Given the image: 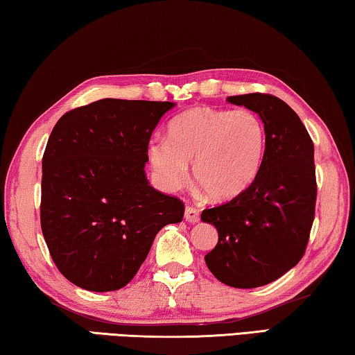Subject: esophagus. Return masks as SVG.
Wrapping results in <instances>:
<instances>
[{
  "instance_id": "1",
  "label": "esophagus",
  "mask_w": 355,
  "mask_h": 355,
  "mask_svg": "<svg viewBox=\"0 0 355 355\" xmlns=\"http://www.w3.org/2000/svg\"><path fill=\"white\" fill-rule=\"evenodd\" d=\"M184 218L190 223L200 222V211L193 206H187V207H185V212H184Z\"/></svg>"
}]
</instances>
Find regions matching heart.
Segmentation results:
<instances>
[{
  "mask_svg": "<svg viewBox=\"0 0 355 355\" xmlns=\"http://www.w3.org/2000/svg\"><path fill=\"white\" fill-rule=\"evenodd\" d=\"M266 144L264 123L252 110L195 107L168 124L166 143H150L148 155L166 190L184 187L191 164L193 181L211 198L225 201L257 179Z\"/></svg>",
  "mask_w": 355,
  "mask_h": 355,
  "instance_id": "heart-1",
  "label": "heart"
}]
</instances>
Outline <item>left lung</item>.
Here are the masks:
<instances>
[{
    "label": "left lung",
    "mask_w": 355,
    "mask_h": 355,
    "mask_svg": "<svg viewBox=\"0 0 355 355\" xmlns=\"http://www.w3.org/2000/svg\"><path fill=\"white\" fill-rule=\"evenodd\" d=\"M258 113L266 155L258 176L241 195L205 209L218 242L205 259L214 277L232 288H258L286 274L304 257L315 220V146L294 110L270 94L228 97Z\"/></svg>",
    "instance_id": "left-lung-1"
}]
</instances>
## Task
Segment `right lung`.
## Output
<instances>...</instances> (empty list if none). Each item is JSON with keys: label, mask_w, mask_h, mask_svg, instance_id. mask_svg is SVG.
<instances>
[{"label": "right lung", "mask_w": 355, "mask_h": 355, "mask_svg": "<svg viewBox=\"0 0 355 355\" xmlns=\"http://www.w3.org/2000/svg\"><path fill=\"white\" fill-rule=\"evenodd\" d=\"M173 102L102 98L62 114L42 157L40 226L58 270L107 293L129 283L184 202L150 187L153 130Z\"/></svg>", "instance_id": "right-lung-1"}]
</instances>
